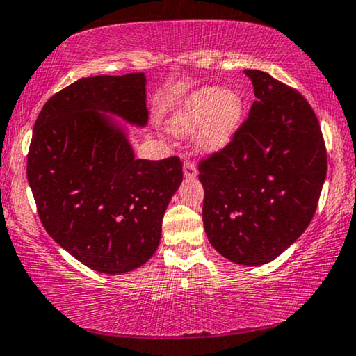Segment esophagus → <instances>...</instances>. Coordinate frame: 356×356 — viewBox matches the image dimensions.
I'll return each instance as SVG.
<instances>
[{"label":"esophagus","mask_w":356,"mask_h":356,"mask_svg":"<svg viewBox=\"0 0 356 356\" xmlns=\"http://www.w3.org/2000/svg\"><path fill=\"white\" fill-rule=\"evenodd\" d=\"M198 176V171H197V166H195L193 163L187 161L184 164V177L185 179H195Z\"/></svg>","instance_id":"34e87169"}]
</instances>
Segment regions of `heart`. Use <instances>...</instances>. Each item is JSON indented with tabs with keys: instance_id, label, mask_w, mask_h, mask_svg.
Here are the masks:
<instances>
[{
	"instance_id": "obj_1",
	"label": "heart",
	"mask_w": 356,
	"mask_h": 356,
	"mask_svg": "<svg viewBox=\"0 0 356 356\" xmlns=\"http://www.w3.org/2000/svg\"><path fill=\"white\" fill-rule=\"evenodd\" d=\"M245 116V98L235 87H203L187 95L168 119L172 135L197 132L203 153H219L229 147Z\"/></svg>"
}]
</instances>
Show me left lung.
I'll return each instance as SVG.
<instances>
[{
    "mask_svg": "<svg viewBox=\"0 0 356 356\" xmlns=\"http://www.w3.org/2000/svg\"><path fill=\"white\" fill-rule=\"evenodd\" d=\"M243 72L257 102L229 147L200 164L198 177L209 243L235 264L261 266L309 226L327 156L307 99L268 72Z\"/></svg>",
    "mask_w": 356,
    "mask_h": 356,
    "instance_id": "obj_1",
    "label": "left lung"
}]
</instances>
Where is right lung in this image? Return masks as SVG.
I'll return each instance as SVG.
<instances>
[{
    "mask_svg": "<svg viewBox=\"0 0 356 356\" xmlns=\"http://www.w3.org/2000/svg\"><path fill=\"white\" fill-rule=\"evenodd\" d=\"M126 123L148 124L143 72L80 79L44 103L27 158L43 227L103 274L134 271L153 257L182 182L179 158H135Z\"/></svg>",
    "mask_w": 356,
    "mask_h": 356,
    "instance_id": "add662e5",
    "label": "right lung"
}]
</instances>
